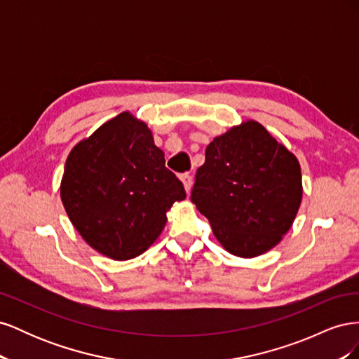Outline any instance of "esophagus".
<instances>
[{
    "mask_svg": "<svg viewBox=\"0 0 359 359\" xmlns=\"http://www.w3.org/2000/svg\"><path fill=\"white\" fill-rule=\"evenodd\" d=\"M181 181L184 184V189H186V191L189 193L193 186V177L189 175V173H184V175H181Z\"/></svg>",
    "mask_w": 359,
    "mask_h": 359,
    "instance_id": "1",
    "label": "esophagus"
}]
</instances>
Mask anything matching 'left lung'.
Segmentation results:
<instances>
[{
	"label": "left lung",
	"mask_w": 359,
	"mask_h": 359,
	"mask_svg": "<svg viewBox=\"0 0 359 359\" xmlns=\"http://www.w3.org/2000/svg\"><path fill=\"white\" fill-rule=\"evenodd\" d=\"M301 198L297 157L255 121L206 147L190 196L220 244L241 257L273 248L292 226Z\"/></svg>",
	"instance_id": "1"
}]
</instances>
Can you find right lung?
Returning <instances> with one entry per match:
<instances>
[{"label":"right lung","instance_id":"obj_1","mask_svg":"<svg viewBox=\"0 0 359 359\" xmlns=\"http://www.w3.org/2000/svg\"><path fill=\"white\" fill-rule=\"evenodd\" d=\"M186 198L148 127L124 112L104 123L67 157L61 199L73 226L97 252L127 260L144 253Z\"/></svg>","mask_w":359,"mask_h":359}]
</instances>
